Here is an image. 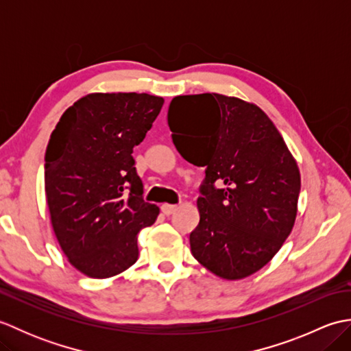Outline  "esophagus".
<instances>
[{
  "mask_svg": "<svg viewBox=\"0 0 351 351\" xmlns=\"http://www.w3.org/2000/svg\"><path fill=\"white\" fill-rule=\"evenodd\" d=\"M176 210H178L176 205H169V204H164V205H161V213H162L164 215H170V214H173Z\"/></svg>",
  "mask_w": 351,
  "mask_h": 351,
  "instance_id": "34e87169",
  "label": "esophagus"
}]
</instances>
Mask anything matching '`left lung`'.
<instances>
[{"instance_id":"8db88e82","label":"left lung","mask_w":351,"mask_h":351,"mask_svg":"<svg viewBox=\"0 0 351 351\" xmlns=\"http://www.w3.org/2000/svg\"><path fill=\"white\" fill-rule=\"evenodd\" d=\"M167 122L184 160L205 167L191 253L223 279L263 268L293 230L300 171L259 107L202 93L171 99Z\"/></svg>"}]
</instances>
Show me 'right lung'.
<instances>
[{"label": "right lung", "instance_id": "right-lung-1", "mask_svg": "<svg viewBox=\"0 0 351 351\" xmlns=\"http://www.w3.org/2000/svg\"><path fill=\"white\" fill-rule=\"evenodd\" d=\"M162 104L147 93H92L66 110L51 134L45 154L51 223L69 263L90 278L136 263L137 234L160 213L145 202L132 151Z\"/></svg>", "mask_w": 351, "mask_h": 351}]
</instances>
